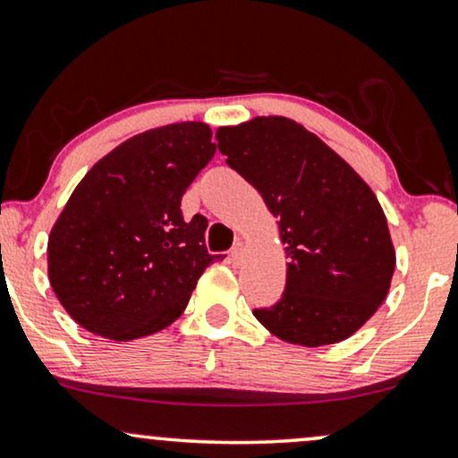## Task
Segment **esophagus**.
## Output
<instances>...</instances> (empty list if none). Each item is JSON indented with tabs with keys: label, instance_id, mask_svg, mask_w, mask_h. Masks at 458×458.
Here are the masks:
<instances>
[{
	"label": "esophagus",
	"instance_id": "1",
	"mask_svg": "<svg viewBox=\"0 0 458 458\" xmlns=\"http://www.w3.org/2000/svg\"><path fill=\"white\" fill-rule=\"evenodd\" d=\"M242 251H245V245H242L241 241H239V242H234V247L230 249V258H233L234 262H241V258H242Z\"/></svg>",
	"mask_w": 458,
	"mask_h": 458
}]
</instances>
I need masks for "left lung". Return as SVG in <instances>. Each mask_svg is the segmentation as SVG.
<instances>
[{
  "instance_id": "1",
  "label": "left lung",
  "mask_w": 458,
  "mask_h": 458,
  "mask_svg": "<svg viewBox=\"0 0 458 458\" xmlns=\"http://www.w3.org/2000/svg\"><path fill=\"white\" fill-rule=\"evenodd\" d=\"M217 148L279 217L285 292L256 309L262 326L300 346L346 340L389 293L395 249L376 194L319 137L283 115L216 132Z\"/></svg>"
}]
</instances>
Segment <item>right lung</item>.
Returning a JSON list of instances; mask_svg holds the SVG:
<instances>
[{
    "label": "right lung",
    "mask_w": 458,
    "mask_h": 458,
    "mask_svg": "<svg viewBox=\"0 0 458 458\" xmlns=\"http://www.w3.org/2000/svg\"><path fill=\"white\" fill-rule=\"evenodd\" d=\"M202 123L126 139L86 173L48 239V276L75 323L126 343L186 310L196 281L222 256L205 247L207 219L182 216V196L216 154Z\"/></svg>",
    "instance_id": "obj_1"
}]
</instances>
